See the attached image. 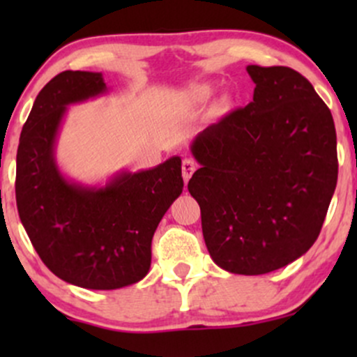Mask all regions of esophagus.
Returning <instances> with one entry per match:
<instances>
[{
	"instance_id": "1",
	"label": "esophagus",
	"mask_w": 357,
	"mask_h": 357,
	"mask_svg": "<svg viewBox=\"0 0 357 357\" xmlns=\"http://www.w3.org/2000/svg\"><path fill=\"white\" fill-rule=\"evenodd\" d=\"M181 167H183L184 183H188V181H190L192 173H195V169H196V161H195V159H191V158H184Z\"/></svg>"
}]
</instances>
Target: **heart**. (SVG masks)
Here are the masks:
<instances>
[{
    "label": "heart",
    "mask_w": 357,
    "mask_h": 357,
    "mask_svg": "<svg viewBox=\"0 0 357 357\" xmlns=\"http://www.w3.org/2000/svg\"><path fill=\"white\" fill-rule=\"evenodd\" d=\"M210 96V89L208 87H195L191 90V97L196 100H204Z\"/></svg>",
    "instance_id": "heart-1"
}]
</instances>
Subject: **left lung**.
Segmentation results:
<instances>
[{"mask_svg":"<svg viewBox=\"0 0 357 357\" xmlns=\"http://www.w3.org/2000/svg\"><path fill=\"white\" fill-rule=\"evenodd\" d=\"M253 100L202 130L188 190L218 267L261 275L314 245L337 184L333 114L289 67L248 65Z\"/></svg>","mask_w":357,"mask_h":357,"instance_id":"1","label":"left lung"}]
</instances>
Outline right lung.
Listing matches in <instances>:
<instances>
[{"label": "right lung", "mask_w": 357, "mask_h": 357, "mask_svg": "<svg viewBox=\"0 0 357 357\" xmlns=\"http://www.w3.org/2000/svg\"><path fill=\"white\" fill-rule=\"evenodd\" d=\"M109 92L100 72H61L36 96L16 154V206L43 264L61 280L114 290L142 280L159 221L183 192L181 158L119 171L105 184L61 173L55 147L68 105Z\"/></svg>", "instance_id": "1"}]
</instances>
